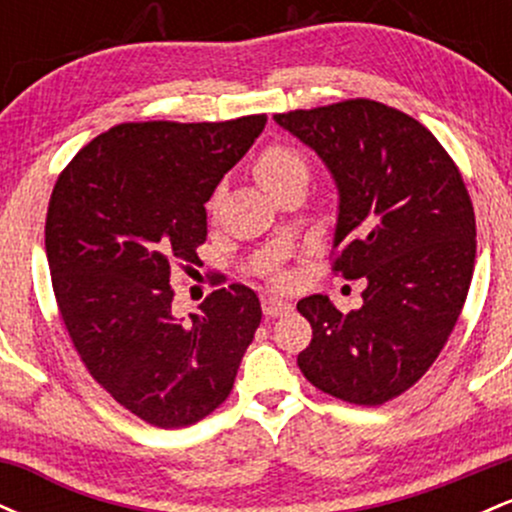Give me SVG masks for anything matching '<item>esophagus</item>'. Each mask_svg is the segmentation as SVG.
<instances>
[{
    "instance_id": "34e87169",
    "label": "esophagus",
    "mask_w": 512,
    "mask_h": 512,
    "mask_svg": "<svg viewBox=\"0 0 512 512\" xmlns=\"http://www.w3.org/2000/svg\"><path fill=\"white\" fill-rule=\"evenodd\" d=\"M262 310L267 317H279V315H286L291 310V305L286 301H281V298H274V296H264L262 298Z\"/></svg>"
}]
</instances>
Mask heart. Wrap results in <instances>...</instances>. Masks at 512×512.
I'll return each mask as SVG.
<instances>
[{
  "instance_id": "b5f03b06",
  "label": "heart",
  "mask_w": 512,
  "mask_h": 512,
  "mask_svg": "<svg viewBox=\"0 0 512 512\" xmlns=\"http://www.w3.org/2000/svg\"><path fill=\"white\" fill-rule=\"evenodd\" d=\"M255 170L257 180L267 187L269 192L276 197L286 187L296 185V182H308V161L296 146L289 144H269L260 151V156L255 158ZM207 209L214 214L219 209V192H214L209 199Z\"/></svg>"
}]
</instances>
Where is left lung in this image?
<instances>
[{
    "instance_id": "obj_1",
    "label": "left lung",
    "mask_w": 512,
    "mask_h": 512,
    "mask_svg": "<svg viewBox=\"0 0 512 512\" xmlns=\"http://www.w3.org/2000/svg\"><path fill=\"white\" fill-rule=\"evenodd\" d=\"M274 120L337 180L332 272L368 281L351 313L320 293L298 301L313 327L298 368L327 395L380 407L424 378L467 301L477 257L467 185L443 144L385 103L349 98Z\"/></svg>"
}]
</instances>
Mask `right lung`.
Wrapping results in <instances>:
<instances>
[{
	"instance_id": "add662e5",
	"label": "right lung",
	"mask_w": 512,
	"mask_h": 512,
	"mask_svg": "<svg viewBox=\"0 0 512 512\" xmlns=\"http://www.w3.org/2000/svg\"><path fill=\"white\" fill-rule=\"evenodd\" d=\"M264 122H122L52 190L45 250L69 339L91 378L151 426L185 428L219 409L260 327V298L243 284L175 320L170 272L199 262L204 204Z\"/></svg>"
}]
</instances>
